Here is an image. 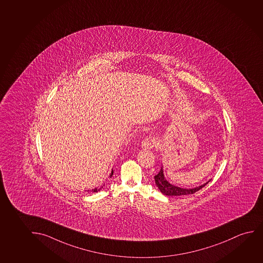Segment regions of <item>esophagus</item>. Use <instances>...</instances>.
Segmentation results:
<instances>
[{"mask_svg":"<svg viewBox=\"0 0 263 263\" xmlns=\"http://www.w3.org/2000/svg\"><path fill=\"white\" fill-rule=\"evenodd\" d=\"M156 145V141L154 138H145L143 141H141V146L144 148H152Z\"/></svg>","mask_w":263,"mask_h":263,"instance_id":"1","label":"esophagus"}]
</instances>
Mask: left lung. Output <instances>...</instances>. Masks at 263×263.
<instances>
[{"instance_id":"obj_1","label":"left lung","mask_w":263,"mask_h":263,"mask_svg":"<svg viewBox=\"0 0 263 263\" xmlns=\"http://www.w3.org/2000/svg\"><path fill=\"white\" fill-rule=\"evenodd\" d=\"M155 183L156 185H158L159 190L161 191L162 194L166 195L168 196H185V195H192L194 193L199 191L200 189H203L204 185H206L208 183L203 184V185L195 187V189H180L178 186L176 185H171L168 182L166 181L165 178H164V175H163L162 167L161 170L159 171V173L156 175L155 177Z\"/></svg>"}]
</instances>
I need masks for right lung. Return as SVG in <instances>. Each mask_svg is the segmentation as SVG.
I'll return each mask as SVG.
<instances>
[{
    "label": "right lung",
    "mask_w": 263,
    "mask_h": 263,
    "mask_svg": "<svg viewBox=\"0 0 263 263\" xmlns=\"http://www.w3.org/2000/svg\"><path fill=\"white\" fill-rule=\"evenodd\" d=\"M112 174H114V171H111V176H110V177H111V176H112ZM104 185H103V186H101V187H99V189H92V191H90V192H98V191H100L101 189L104 187ZM87 192H88V190H87Z\"/></svg>",
    "instance_id": "obj_1"
}]
</instances>
